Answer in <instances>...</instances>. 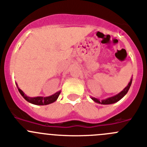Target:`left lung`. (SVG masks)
<instances>
[{"label":"left lung","mask_w":147,"mask_h":147,"mask_svg":"<svg viewBox=\"0 0 147 147\" xmlns=\"http://www.w3.org/2000/svg\"><path fill=\"white\" fill-rule=\"evenodd\" d=\"M132 80L133 78H131L128 85L122 90L121 92L119 93L117 95L114 96L109 97V98H106V99L105 100H101V101H99L98 98H94V97H90V98H92V100H94L95 102L98 103V104H101V105H111V104H114V103L115 102H117V101H120V100L127 93V91H128V90H129L130 87H131V83H132Z\"/></svg>","instance_id":"8db88e82"}]
</instances>
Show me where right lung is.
<instances>
[{
    "instance_id": "1",
    "label": "right lung",
    "mask_w": 147,
    "mask_h": 147,
    "mask_svg": "<svg viewBox=\"0 0 147 147\" xmlns=\"http://www.w3.org/2000/svg\"><path fill=\"white\" fill-rule=\"evenodd\" d=\"M17 86V84H16ZM18 88V86H17ZM18 90L20 91V94L23 96V98L27 101L28 102L31 103V104H33L35 105H47L49 104H51V103L54 102V101H57V99L58 98L59 96L61 91H58L56 94H54L53 95L47 97H42V96H38V97H29L27 96L26 94H24V93L23 92L22 90L18 88Z\"/></svg>"
}]
</instances>
